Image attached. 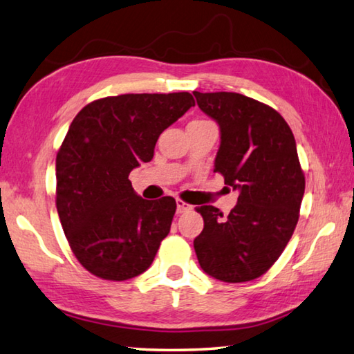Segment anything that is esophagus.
<instances>
[{"label":"esophagus","instance_id":"1","mask_svg":"<svg viewBox=\"0 0 354 354\" xmlns=\"http://www.w3.org/2000/svg\"><path fill=\"white\" fill-rule=\"evenodd\" d=\"M192 209V206L189 203L183 202L182 198H177V214H183V212H188Z\"/></svg>","mask_w":354,"mask_h":354}]
</instances>
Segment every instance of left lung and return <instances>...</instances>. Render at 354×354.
Listing matches in <instances>:
<instances>
[{
    "label": "left lung",
    "mask_w": 354,
    "mask_h": 354,
    "mask_svg": "<svg viewBox=\"0 0 354 354\" xmlns=\"http://www.w3.org/2000/svg\"><path fill=\"white\" fill-rule=\"evenodd\" d=\"M198 108L220 126L214 172L239 189L236 208H197L203 231L194 239L202 270L239 283L265 274L295 232L305 176L288 123L271 106L236 92H194Z\"/></svg>",
    "instance_id": "left-lung-1"
}]
</instances>
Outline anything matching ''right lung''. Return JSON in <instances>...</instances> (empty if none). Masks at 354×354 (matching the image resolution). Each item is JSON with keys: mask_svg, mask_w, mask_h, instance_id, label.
<instances>
[{"mask_svg": "<svg viewBox=\"0 0 354 354\" xmlns=\"http://www.w3.org/2000/svg\"><path fill=\"white\" fill-rule=\"evenodd\" d=\"M196 102L189 92L124 94L86 104L57 154V211L77 260L104 281L151 266L176 200L138 197L129 172L151 162L158 136Z\"/></svg>", "mask_w": 354, "mask_h": 354, "instance_id": "right-lung-1", "label": "right lung"}]
</instances>
